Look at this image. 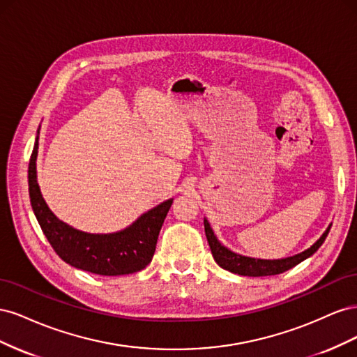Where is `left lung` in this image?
Returning a JSON list of instances; mask_svg holds the SVG:
<instances>
[{
  "label": "left lung",
  "instance_id": "left-lung-1",
  "mask_svg": "<svg viewBox=\"0 0 357 357\" xmlns=\"http://www.w3.org/2000/svg\"><path fill=\"white\" fill-rule=\"evenodd\" d=\"M331 226H332V223L328 226V229L323 232L320 238L302 253H298V255L290 256V257H284V259H274V261H269V259H255V257H247V256H241L238 253L231 252L229 248L222 245L220 241L215 238L213 229L210 228L208 220L204 219L205 235H207V241L210 244L214 261L218 262L219 266L226 269V271H231V273L238 274V275H247V277L277 275V274H282V273L287 271V269H290V268L296 266L298 264L305 261L307 257L314 255L319 250V247L326 240V236L331 231Z\"/></svg>",
  "mask_w": 357,
  "mask_h": 357
}]
</instances>
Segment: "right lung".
I'll return each instance as SVG.
<instances>
[{"label": "right lung", "mask_w": 357, "mask_h": 357, "mask_svg": "<svg viewBox=\"0 0 357 357\" xmlns=\"http://www.w3.org/2000/svg\"><path fill=\"white\" fill-rule=\"evenodd\" d=\"M38 134L29 159L28 185L32 210L43 234L63 262L100 275H125L142 271L155 255L160 232L172 199L149 210L126 229L114 234H88L74 229L53 214L41 197L37 183Z\"/></svg>", "instance_id": "1"}]
</instances>
